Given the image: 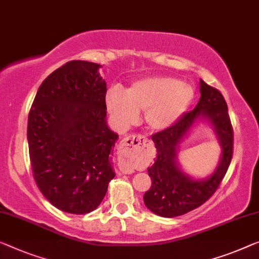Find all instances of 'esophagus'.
<instances>
[{
    "instance_id": "obj_1",
    "label": "esophagus",
    "mask_w": 259,
    "mask_h": 259,
    "mask_svg": "<svg viewBox=\"0 0 259 259\" xmlns=\"http://www.w3.org/2000/svg\"><path fill=\"white\" fill-rule=\"evenodd\" d=\"M146 143L145 137L143 136H129L122 141L119 146V153L124 158V163L121 165V171L123 173H133L134 172V159L136 158L138 151L144 148Z\"/></svg>"
}]
</instances>
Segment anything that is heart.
<instances>
[{"instance_id":"heart-1","label":"heart","mask_w":259,"mask_h":259,"mask_svg":"<svg viewBox=\"0 0 259 259\" xmlns=\"http://www.w3.org/2000/svg\"><path fill=\"white\" fill-rule=\"evenodd\" d=\"M194 88L168 76H150L134 82L125 94L111 88L106 95V105L114 122L126 128L144 111L143 122L152 133H160L175 125L191 107Z\"/></svg>"}]
</instances>
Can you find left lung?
<instances>
[{
	"instance_id": "left-lung-1",
	"label": "left lung",
	"mask_w": 259,
	"mask_h": 259,
	"mask_svg": "<svg viewBox=\"0 0 259 259\" xmlns=\"http://www.w3.org/2000/svg\"><path fill=\"white\" fill-rule=\"evenodd\" d=\"M201 98L190 113L175 125L152 135L157 158L148 173L152 186L145 192V206L161 218L184 215L207 201L218 190L233 157V129L228 107L221 93L200 79ZM206 120L213 129L222 148V156L214 172L206 179L196 180L181 168L178 154L181 141L196 122Z\"/></svg>"
}]
</instances>
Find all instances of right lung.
<instances>
[{"instance_id":"right-lung-1","label":"right lung","mask_w":259,"mask_h":259,"mask_svg":"<svg viewBox=\"0 0 259 259\" xmlns=\"http://www.w3.org/2000/svg\"><path fill=\"white\" fill-rule=\"evenodd\" d=\"M102 66L68 61L38 88L28 118L33 178L58 209L94 210L115 177L111 153L118 135L107 125Z\"/></svg>"}]
</instances>
